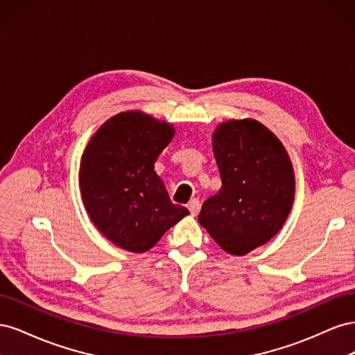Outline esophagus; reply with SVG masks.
<instances>
[{
  "label": "esophagus",
  "instance_id": "34e87169",
  "mask_svg": "<svg viewBox=\"0 0 355 355\" xmlns=\"http://www.w3.org/2000/svg\"><path fill=\"white\" fill-rule=\"evenodd\" d=\"M188 209H189L192 216H197V213H198V210H200V201H198L197 198L191 200L189 204H188Z\"/></svg>",
  "mask_w": 355,
  "mask_h": 355
}]
</instances>
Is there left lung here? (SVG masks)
I'll return each mask as SVG.
<instances>
[{"mask_svg":"<svg viewBox=\"0 0 355 355\" xmlns=\"http://www.w3.org/2000/svg\"><path fill=\"white\" fill-rule=\"evenodd\" d=\"M222 188L202 202L201 227L225 252L245 254L284 225L295 198V175L283 144L254 120L222 123L213 133Z\"/></svg>","mask_w":355,"mask_h":355,"instance_id":"8db88e82","label":"left lung"}]
</instances>
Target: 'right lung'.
Instances as JSON below:
<instances>
[{
    "mask_svg": "<svg viewBox=\"0 0 355 355\" xmlns=\"http://www.w3.org/2000/svg\"><path fill=\"white\" fill-rule=\"evenodd\" d=\"M173 136L166 121L128 111L106 121L85 148L80 167L84 206L96 228L121 249L149 250L189 214L170 201L154 170Z\"/></svg>",
    "mask_w": 355,
    "mask_h": 355,
    "instance_id": "add662e5",
    "label": "right lung"
}]
</instances>
